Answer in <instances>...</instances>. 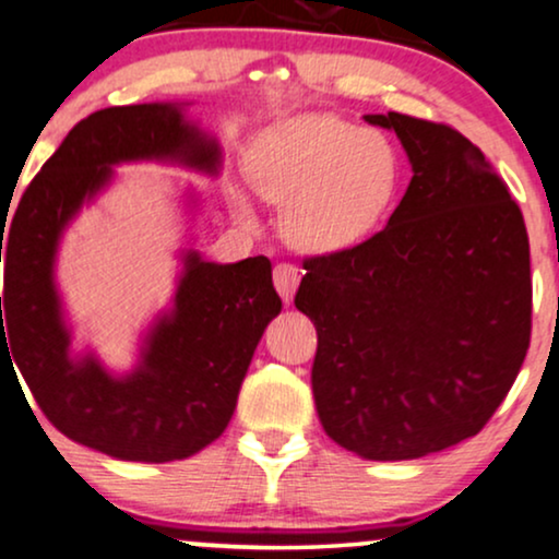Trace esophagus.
<instances>
[{"label": "esophagus", "mask_w": 559, "mask_h": 559, "mask_svg": "<svg viewBox=\"0 0 559 559\" xmlns=\"http://www.w3.org/2000/svg\"><path fill=\"white\" fill-rule=\"evenodd\" d=\"M299 267L292 265V263H278L273 267V284L278 288V294L284 296V301H292L294 299V292L296 286H299Z\"/></svg>", "instance_id": "esophagus-1"}]
</instances>
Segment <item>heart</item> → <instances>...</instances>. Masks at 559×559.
Returning a JSON list of instances; mask_svg holds the SVG:
<instances>
[{"mask_svg":"<svg viewBox=\"0 0 559 559\" xmlns=\"http://www.w3.org/2000/svg\"><path fill=\"white\" fill-rule=\"evenodd\" d=\"M402 165L390 136L335 116L275 123L247 152V180L284 206L281 231L307 252H341L379 229L400 193ZM239 222H252L247 195L231 193Z\"/></svg>","mask_w":559,"mask_h":559,"instance_id":"obj_1","label":"heart"}]
</instances>
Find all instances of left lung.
<instances>
[{
  "mask_svg": "<svg viewBox=\"0 0 559 559\" xmlns=\"http://www.w3.org/2000/svg\"><path fill=\"white\" fill-rule=\"evenodd\" d=\"M397 133L413 180L386 227L304 260L296 309L317 328L312 392L332 441L402 462L477 436L532 341V267L519 203L467 136L364 116Z\"/></svg>",
  "mask_w": 559,
  "mask_h": 559,
  "instance_id": "1",
  "label": "left lung"
}]
</instances>
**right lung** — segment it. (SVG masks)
I'll return each instance as SVG.
<instances>
[{
  "instance_id": "right-lung-1",
  "label": "right lung",
  "mask_w": 559,
  "mask_h": 559,
  "mask_svg": "<svg viewBox=\"0 0 559 559\" xmlns=\"http://www.w3.org/2000/svg\"><path fill=\"white\" fill-rule=\"evenodd\" d=\"M141 159L216 175L222 150L175 103L105 108L76 123L7 229L2 358L13 350L10 364L15 358L63 436L123 462L159 464L193 456L224 433L281 296L263 255L218 265L188 250L173 309L152 324L136 369L112 377L92 353L69 356L72 335L53 284L59 239L82 203L112 180V165Z\"/></svg>"
}]
</instances>
